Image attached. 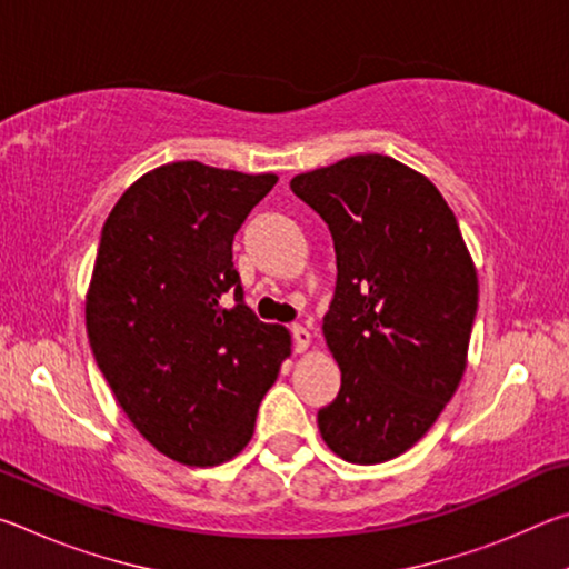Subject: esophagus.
<instances>
[{"label": "esophagus", "mask_w": 569, "mask_h": 569, "mask_svg": "<svg viewBox=\"0 0 569 569\" xmlns=\"http://www.w3.org/2000/svg\"><path fill=\"white\" fill-rule=\"evenodd\" d=\"M291 336H293L296 353H303L308 349V343H311V331H308L306 326H301V323H293L291 326Z\"/></svg>", "instance_id": "obj_1"}]
</instances>
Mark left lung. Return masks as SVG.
Masks as SVG:
<instances>
[{"mask_svg":"<svg viewBox=\"0 0 569 569\" xmlns=\"http://www.w3.org/2000/svg\"><path fill=\"white\" fill-rule=\"evenodd\" d=\"M291 190L326 220L336 250L323 339L341 389L319 431L351 465H381L455 397L479 301L475 263L435 182L389 156L301 172Z\"/></svg>","mask_w":569,"mask_h":569,"instance_id":"8db88e82","label":"left lung"}]
</instances>
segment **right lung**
<instances>
[{
    "mask_svg": "<svg viewBox=\"0 0 569 569\" xmlns=\"http://www.w3.org/2000/svg\"><path fill=\"white\" fill-rule=\"evenodd\" d=\"M276 182L168 162L134 180L102 226L84 301L94 361L132 427L180 465L243 451L291 356V333L256 319L233 268L238 228Z\"/></svg>",
    "mask_w": 569,
    "mask_h": 569,
    "instance_id": "obj_1",
    "label": "right lung"
}]
</instances>
